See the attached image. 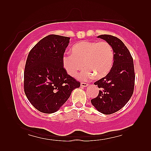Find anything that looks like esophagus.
<instances>
[{
    "label": "esophagus",
    "instance_id": "34e87169",
    "mask_svg": "<svg viewBox=\"0 0 151 151\" xmlns=\"http://www.w3.org/2000/svg\"><path fill=\"white\" fill-rule=\"evenodd\" d=\"M81 86H82V87H86V86H88V84L86 82H81Z\"/></svg>",
    "mask_w": 151,
    "mask_h": 151
}]
</instances>
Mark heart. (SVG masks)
I'll use <instances>...</instances> for the list:
<instances>
[{
    "label": "heart",
    "instance_id": "b5f03b06",
    "mask_svg": "<svg viewBox=\"0 0 151 151\" xmlns=\"http://www.w3.org/2000/svg\"><path fill=\"white\" fill-rule=\"evenodd\" d=\"M114 53L107 41H84L75 45L72 54H64L62 64L64 69L73 77L77 76L85 66L81 78L87 80L95 75L99 78L108 75L114 63Z\"/></svg>",
    "mask_w": 151,
    "mask_h": 151
}]
</instances>
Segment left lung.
<instances>
[{
  "label": "left lung",
  "mask_w": 151,
  "mask_h": 151,
  "mask_svg": "<svg viewBox=\"0 0 151 151\" xmlns=\"http://www.w3.org/2000/svg\"><path fill=\"white\" fill-rule=\"evenodd\" d=\"M97 37L111 45L114 60L108 75L94 83L101 89L91 102L99 111L109 115L121 110L132 97L135 83L134 62L129 49L119 38L108 34Z\"/></svg>",
  "instance_id": "1"
}]
</instances>
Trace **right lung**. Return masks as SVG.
<instances>
[{
    "instance_id": "obj_1",
    "label": "right lung",
    "mask_w": 151,
    "mask_h": 151,
    "mask_svg": "<svg viewBox=\"0 0 151 151\" xmlns=\"http://www.w3.org/2000/svg\"><path fill=\"white\" fill-rule=\"evenodd\" d=\"M70 37L51 34L30 51L24 71V91L38 111L54 113L65 103L81 82L67 74L62 58Z\"/></svg>"
}]
</instances>
